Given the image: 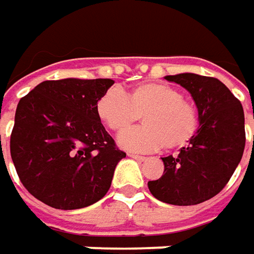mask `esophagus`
<instances>
[{
  "instance_id": "1",
  "label": "esophagus",
  "mask_w": 254,
  "mask_h": 254,
  "mask_svg": "<svg viewBox=\"0 0 254 254\" xmlns=\"http://www.w3.org/2000/svg\"><path fill=\"white\" fill-rule=\"evenodd\" d=\"M128 157H131V158H134V160H140V161H144V160H145V157L138 155V154H128Z\"/></svg>"
}]
</instances>
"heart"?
I'll list each match as a JSON object with an SVG mask.
<instances>
[{"instance_id":"heart-1","label":"heart","mask_w":254,"mask_h":254,"mask_svg":"<svg viewBox=\"0 0 254 254\" xmlns=\"http://www.w3.org/2000/svg\"><path fill=\"white\" fill-rule=\"evenodd\" d=\"M99 120L113 132H124L138 121L144 126L119 137L124 150L152 152L188 145L199 130V109L178 87L164 82H142L123 94L112 87L96 103Z\"/></svg>"}]
</instances>
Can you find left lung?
Returning a JSON list of instances; mask_svg holds the SVG:
<instances>
[{"label":"left lung","mask_w":254,"mask_h":254,"mask_svg":"<svg viewBox=\"0 0 254 254\" xmlns=\"http://www.w3.org/2000/svg\"><path fill=\"white\" fill-rule=\"evenodd\" d=\"M190 93L199 109L200 124L190 145L177 157H164V174L148 190L161 202L198 205L226 187L245 151V113L240 102L220 80L181 73L165 76Z\"/></svg>","instance_id":"1"}]
</instances>
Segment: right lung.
Wrapping results in <instances>:
<instances>
[{"label": "right lung", "instance_id": "obj_1", "mask_svg": "<svg viewBox=\"0 0 254 254\" xmlns=\"http://www.w3.org/2000/svg\"><path fill=\"white\" fill-rule=\"evenodd\" d=\"M112 79L45 80L16 107L11 158L25 188L56 209H80L100 200L126 152L96 114Z\"/></svg>", "mask_w": 254, "mask_h": 254}]
</instances>
